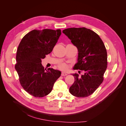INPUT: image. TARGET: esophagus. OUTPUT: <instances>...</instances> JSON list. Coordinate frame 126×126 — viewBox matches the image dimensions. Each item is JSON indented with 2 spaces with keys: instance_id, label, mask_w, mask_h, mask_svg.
Returning <instances> with one entry per match:
<instances>
[{
  "instance_id": "obj_1",
  "label": "esophagus",
  "mask_w": 126,
  "mask_h": 126,
  "mask_svg": "<svg viewBox=\"0 0 126 126\" xmlns=\"http://www.w3.org/2000/svg\"><path fill=\"white\" fill-rule=\"evenodd\" d=\"M67 74H66V73H65V72H62V74H61V75L62 76H66L67 75Z\"/></svg>"
}]
</instances>
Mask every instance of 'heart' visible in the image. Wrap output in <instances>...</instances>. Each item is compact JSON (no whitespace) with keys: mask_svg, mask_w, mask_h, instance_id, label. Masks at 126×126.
<instances>
[{"mask_svg":"<svg viewBox=\"0 0 126 126\" xmlns=\"http://www.w3.org/2000/svg\"><path fill=\"white\" fill-rule=\"evenodd\" d=\"M58 68L61 69V70H64L68 68V65L64 63H61L58 65Z\"/></svg>","mask_w":126,"mask_h":126,"instance_id":"1","label":"heart"}]
</instances>
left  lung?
I'll return each mask as SVG.
<instances>
[{
    "mask_svg": "<svg viewBox=\"0 0 126 126\" xmlns=\"http://www.w3.org/2000/svg\"><path fill=\"white\" fill-rule=\"evenodd\" d=\"M78 50L75 69L84 72L73 74L75 81L69 88L72 95L85 97L95 92L103 81L107 68V53L103 41L95 32L85 28H72L63 30ZM80 71H79V72Z\"/></svg>",
    "mask_w": 126,
    "mask_h": 126,
    "instance_id": "8db88e82",
    "label": "left lung"
}]
</instances>
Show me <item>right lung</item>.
Wrapping results in <instances>:
<instances>
[{"mask_svg":"<svg viewBox=\"0 0 126 126\" xmlns=\"http://www.w3.org/2000/svg\"><path fill=\"white\" fill-rule=\"evenodd\" d=\"M61 30L43 29L33 30L22 38L18 47L15 69L20 83L29 94L42 97L51 92L61 72L52 68L47 70L42 60L52 51Z\"/></svg>","mask_w":126,"mask_h":126,"instance_id":"right-lung-1","label":"right lung"}]
</instances>
